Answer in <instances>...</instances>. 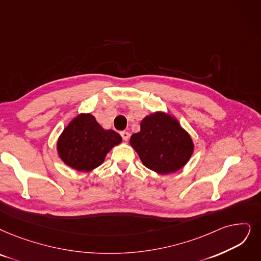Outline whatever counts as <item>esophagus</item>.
Wrapping results in <instances>:
<instances>
[{
    "label": "esophagus",
    "mask_w": 261,
    "mask_h": 261,
    "mask_svg": "<svg viewBox=\"0 0 261 261\" xmlns=\"http://www.w3.org/2000/svg\"><path fill=\"white\" fill-rule=\"evenodd\" d=\"M120 134H121V136H122L124 141H127L128 140V138H129V133L128 132H121Z\"/></svg>",
    "instance_id": "1"
}]
</instances>
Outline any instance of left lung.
I'll list each match as a JSON object with an SVG mask.
<instances>
[{
	"mask_svg": "<svg viewBox=\"0 0 261 261\" xmlns=\"http://www.w3.org/2000/svg\"><path fill=\"white\" fill-rule=\"evenodd\" d=\"M129 143L147 168L168 174L180 170L190 161L194 143L190 134L170 114L154 112L140 123Z\"/></svg>",
	"mask_w": 261,
	"mask_h": 261,
	"instance_id": "left-lung-1",
	"label": "left lung"
}]
</instances>
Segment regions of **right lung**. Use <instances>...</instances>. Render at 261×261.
I'll return each mask as SVG.
<instances>
[{
	"instance_id": "add662e5",
	"label": "right lung",
	"mask_w": 261,
	"mask_h": 261,
	"mask_svg": "<svg viewBox=\"0 0 261 261\" xmlns=\"http://www.w3.org/2000/svg\"><path fill=\"white\" fill-rule=\"evenodd\" d=\"M121 142L118 133L103 129L92 114L80 113L61 134L57 150L70 168L87 172L101 165L107 153Z\"/></svg>"
}]
</instances>
